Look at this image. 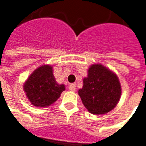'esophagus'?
<instances>
[{"mask_svg": "<svg viewBox=\"0 0 146 146\" xmlns=\"http://www.w3.org/2000/svg\"><path fill=\"white\" fill-rule=\"evenodd\" d=\"M68 89H69L71 92H75V90H76V84H74V83L70 84L69 86H68Z\"/></svg>", "mask_w": 146, "mask_h": 146, "instance_id": "34e87169", "label": "esophagus"}]
</instances>
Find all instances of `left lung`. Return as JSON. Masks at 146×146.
Instances as JSON below:
<instances>
[{
	"label": "left lung",
	"instance_id": "obj_1",
	"mask_svg": "<svg viewBox=\"0 0 146 146\" xmlns=\"http://www.w3.org/2000/svg\"><path fill=\"white\" fill-rule=\"evenodd\" d=\"M122 94L117 74L101 64L89 67L78 95L89 113L101 115L113 110Z\"/></svg>",
	"mask_w": 146,
	"mask_h": 146
}]
</instances>
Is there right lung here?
Listing matches in <instances>:
<instances>
[{
    "instance_id": "1",
    "label": "right lung",
    "mask_w": 146,
    "mask_h": 146,
    "mask_svg": "<svg viewBox=\"0 0 146 146\" xmlns=\"http://www.w3.org/2000/svg\"><path fill=\"white\" fill-rule=\"evenodd\" d=\"M23 89L32 105L45 108L60 98L61 93L65 90V86L57 83L53 74V67L44 64L29 75Z\"/></svg>"
}]
</instances>
